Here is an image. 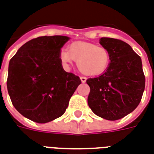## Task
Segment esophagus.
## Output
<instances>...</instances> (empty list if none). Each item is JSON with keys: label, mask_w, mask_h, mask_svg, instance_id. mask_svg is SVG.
<instances>
[{"label": "esophagus", "mask_w": 154, "mask_h": 154, "mask_svg": "<svg viewBox=\"0 0 154 154\" xmlns=\"http://www.w3.org/2000/svg\"><path fill=\"white\" fill-rule=\"evenodd\" d=\"M80 79H81V81H82V82H86V77H83V76H82V77H80Z\"/></svg>", "instance_id": "esophagus-1"}]
</instances>
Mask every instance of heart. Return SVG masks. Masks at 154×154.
I'll return each mask as SVG.
<instances>
[{"instance_id":"1","label":"heart","mask_w":154,"mask_h":154,"mask_svg":"<svg viewBox=\"0 0 154 154\" xmlns=\"http://www.w3.org/2000/svg\"><path fill=\"white\" fill-rule=\"evenodd\" d=\"M59 58L63 65L68 68L73 60L78 69L86 75L103 73L110 63V54L104 47L85 42H76L69 45L68 51L61 50Z\"/></svg>"}]
</instances>
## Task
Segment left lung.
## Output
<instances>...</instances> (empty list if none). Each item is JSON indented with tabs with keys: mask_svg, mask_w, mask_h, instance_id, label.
<instances>
[{
	"mask_svg": "<svg viewBox=\"0 0 154 154\" xmlns=\"http://www.w3.org/2000/svg\"><path fill=\"white\" fill-rule=\"evenodd\" d=\"M100 45L109 51L110 63L100 77L88 78V105L94 114L115 121L134 111L145 86L141 58L121 40L102 37Z\"/></svg>",
	"mask_w": 154,
	"mask_h": 154,
	"instance_id": "1",
	"label": "left lung"
}]
</instances>
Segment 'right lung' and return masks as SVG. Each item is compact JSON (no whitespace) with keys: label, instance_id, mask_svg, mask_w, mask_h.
Wrapping results in <instances>:
<instances>
[{"label":"right lung","instance_id":"right-lung-1","mask_svg":"<svg viewBox=\"0 0 154 154\" xmlns=\"http://www.w3.org/2000/svg\"><path fill=\"white\" fill-rule=\"evenodd\" d=\"M69 37L39 36L23 45L10 60L7 90L19 113L37 123L61 117L80 85L63 70L59 54Z\"/></svg>","mask_w":154,"mask_h":154}]
</instances>
